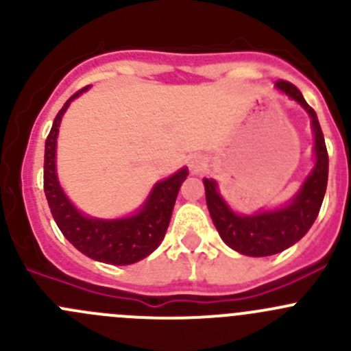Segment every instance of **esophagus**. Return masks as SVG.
Masks as SVG:
<instances>
[{
  "label": "esophagus",
  "instance_id": "1",
  "mask_svg": "<svg viewBox=\"0 0 351 351\" xmlns=\"http://www.w3.org/2000/svg\"><path fill=\"white\" fill-rule=\"evenodd\" d=\"M204 160L201 157H194L193 160H191V171H193V174H197V172H201L204 169Z\"/></svg>",
  "mask_w": 351,
  "mask_h": 351
}]
</instances>
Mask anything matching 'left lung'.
<instances>
[{
	"instance_id": "1",
	"label": "left lung",
	"mask_w": 351,
	"mask_h": 351,
	"mask_svg": "<svg viewBox=\"0 0 351 351\" xmlns=\"http://www.w3.org/2000/svg\"><path fill=\"white\" fill-rule=\"evenodd\" d=\"M275 86L307 110L314 131L315 165L293 199L278 210L237 215L220 196L217 182L213 179H203L208 210L221 241L234 251L252 258L278 254L300 241L317 218L328 186L329 158L317 114L305 102L300 90L290 82L278 80Z\"/></svg>"
}]
</instances>
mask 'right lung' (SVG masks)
Listing matches in <instances>:
<instances>
[{
  "mask_svg": "<svg viewBox=\"0 0 351 351\" xmlns=\"http://www.w3.org/2000/svg\"><path fill=\"white\" fill-rule=\"evenodd\" d=\"M88 86L69 97L59 110L46 140L44 154V193L51 213L66 239L88 258L107 265H133L147 258L164 241L174 210L180 184L189 172L180 169L174 176L154 186L150 196L138 213L117 220H100L80 213L62 193L56 176V140L62 114L73 99L82 95Z\"/></svg>",
  "mask_w": 351,
  "mask_h": 351,
  "instance_id": "obj_1",
  "label": "right lung"
}]
</instances>
